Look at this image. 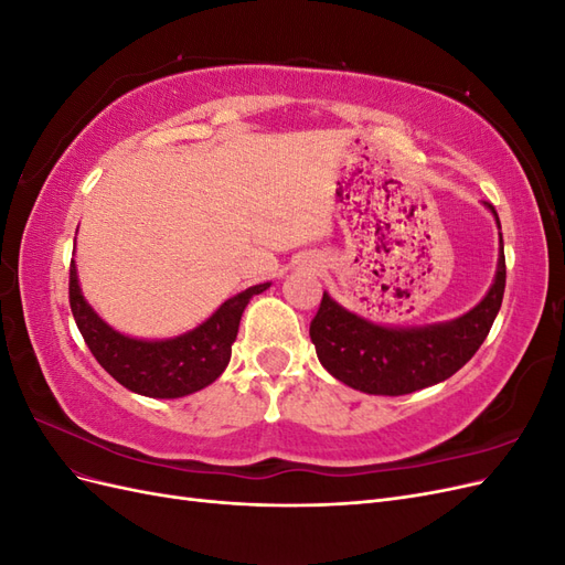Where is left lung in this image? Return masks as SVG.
<instances>
[{"label": "left lung", "mask_w": 565, "mask_h": 565, "mask_svg": "<svg viewBox=\"0 0 565 565\" xmlns=\"http://www.w3.org/2000/svg\"><path fill=\"white\" fill-rule=\"evenodd\" d=\"M488 207L498 218L492 204ZM504 285L507 264L502 245L498 276L481 303L457 320L413 330H393L367 322L341 309L322 292L320 309L311 320V341L318 361L339 382L374 396H405L438 384L465 367L481 349L502 306Z\"/></svg>", "instance_id": "1"}]
</instances>
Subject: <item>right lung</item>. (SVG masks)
<instances>
[{"mask_svg":"<svg viewBox=\"0 0 565 565\" xmlns=\"http://www.w3.org/2000/svg\"><path fill=\"white\" fill-rule=\"evenodd\" d=\"M268 282L235 295L193 332L164 341H143L115 332L84 301L77 285V268L71 262V309L79 334L113 380L148 398H181L212 384L231 361V347L241 328L245 306Z\"/></svg>","mask_w":565,"mask_h":565,"instance_id":"1","label":"right lung"}]
</instances>
